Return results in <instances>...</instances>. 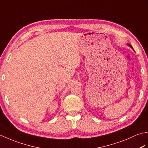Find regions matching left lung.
<instances>
[{
    "mask_svg": "<svg viewBox=\"0 0 148 148\" xmlns=\"http://www.w3.org/2000/svg\"><path fill=\"white\" fill-rule=\"evenodd\" d=\"M128 46H130V48H132V49H133V50H134V49H133V48H132V46H131V45H128Z\"/></svg>",
    "mask_w": 148,
    "mask_h": 148,
    "instance_id": "obj_1",
    "label": "left lung"
}]
</instances>
